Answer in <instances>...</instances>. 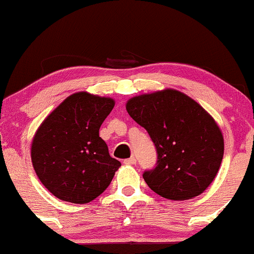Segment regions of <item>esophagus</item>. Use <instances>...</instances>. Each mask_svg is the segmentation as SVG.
Returning a JSON list of instances; mask_svg holds the SVG:
<instances>
[{
  "label": "esophagus",
  "instance_id": "esophagus-1",
  "mask_svg": "<svg viewBox=\"0 0 254 254\" xmlns=\"http://www.w3.org/2000/svg\"><path fill=\"white\" fill-rule=\"evenodd\" d=\"M124 164L125 165H135V164H136V159L132 156V157H130V159L124 160Z\"/></svg>",
  "mask_w": 254,
  "mask_h": 254
}]
</instances>
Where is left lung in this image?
<instances>
[{
	"label": "left lung",
	"mask_w": 254,
	"mask_h": 254,
	"mask_svg": "<svg viewBox=\"0 0 254 254\" xmlns=\"http://www.w3.org/2000/svg\"><path fill=\"white\" fill-rule=\"evenodd\" d=\"M127 110L156 147V167L142 175L154 192L184 201L212 184L223 159V135L197 102L176 89H164L132 97Z\"/></svg>",
	"instance_id": "left-lung-1"
}]
</instances>
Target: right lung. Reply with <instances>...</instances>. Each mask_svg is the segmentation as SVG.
<instances>
[{"mask_svg":"<svg viewBox=\"0 0 254 254\" xmlns=\"http://www.w3.org/2000/svg\"><path fill=\"white\" fill-rule=\"evenodd\" d=\"M114 105L112 98L74 93L37 129L31 145L33 169L59 200L90 202L104 192L122 166L99 136L100 125Z\"/></svg>","mask_w":254,"mask_h":254,"instance_id":"add662e5","label":"right lung"}]
</instances>
